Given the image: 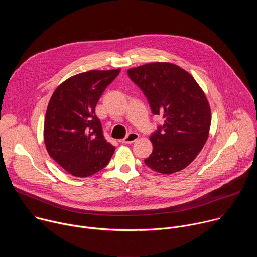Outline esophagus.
I'll return each instance as SVG.
<instances>
[{"label":"esophagus","mask_w":257,"mask_h":257,"mask_svg":"<svg viewBox=\"0 0 257 257\" xmlns=\"http://www.w3.org/2000/svg\"><path fill=\"white\" fill-rule=\"evenodd\" d=\"M139 138V135L136 132H130L127 134V136L122 140L123 143H132L135 140H137Z\"/></svg>","instance_id":"1"}]
</instances>
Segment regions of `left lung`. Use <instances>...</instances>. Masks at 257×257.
Listing matches in <instances>:
<instances>
[{
	"mask_svg": "<svg viewBox=\"0 0 257 257\" xmlns=\"http://www.w3.org/2000/svg\"><path fill=\"white\" fill-rule=\"evenodd\" d=\"M127 73L148 98L153 114L165 119L150 137L154 151L145 165L162 174L186 168L209 133L210 106L203 90L190 73L172 63L145 64Z\"/></svg>",
	"mask_w": 257,
	"mask_h": 257,
	"instance_id": "left-lung-1",
	"label": "left lung"
}]
</instances>
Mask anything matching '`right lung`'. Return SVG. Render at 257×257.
Here are the masks:
<instances>
[{
  "mask_svg": "<svg viewBox=\"0 0 257 257\" xmlns=\"http://www.w3.org/2000/svg\"><path fill=\"white\" fill-rule=\"evenodd\" d=\"M120 71L80 73L61 83L50 99L44 125L46 148L50 157L73 176L97 173L114 155L115 146L103 136L95 105Z\"/></svg>",
  "mask_w": 257,
  "mask_h": 257,
  "instance_id": "right-lung-1",
  "label": "right lung"
}]
</instances>
